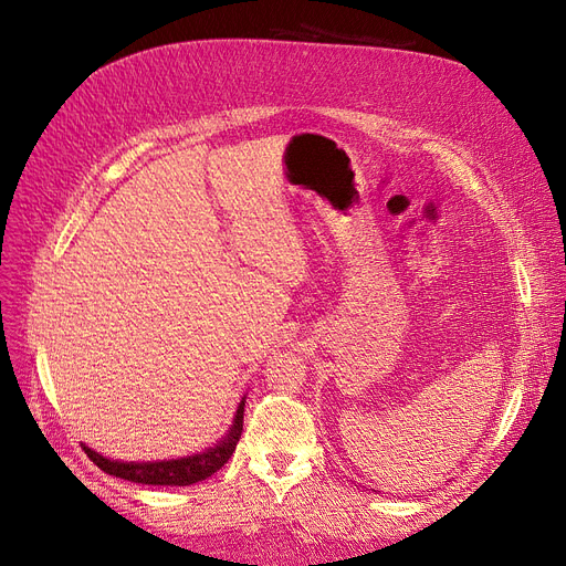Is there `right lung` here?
Returning a JSON list of instances; mask_svg holds the SVG:
<instances>
[{
  "instance_id": "1",
  "label": "right lung",
  "mask_w": 566,
  "mask_h": 566,
  "mask_svg": "<svg viewBox=\"0 0 566 566\" xmlns=\"http://www.w3.org/2000/svg\"><path fill=\"white\" fill-rule=\"evenodd\" d=\"M243 412H245V397L238 403L233 415V422L222 440H218L213 448H208L192 457L169 459V461H114L107 459L82 442V450L92 459L103 472L114 474L135 484H151V486H190L203 482L218 472L235 452V442L241 440L243 433Z\"/></svg>"
}]
</instances>
